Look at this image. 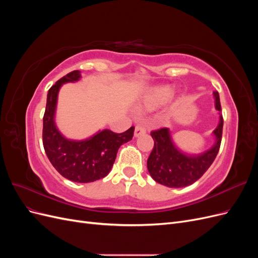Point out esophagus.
<instances>
[{
    "label": "esophagus",
    "mask_w": 258,
    "mask_h": 258,
    "mask_svg": "<svg viewBox=\"0 0 258 258\" xmlns=\"http://www.w3.org/2000/svg\"><path fill=\"white\" fill-rule=\"evenodd\" d=\"M145 132H146V129H145L143 126H141V124H138V126H137L136 129H135V137L138 138V137H140V136L144 135Z\"/></svg>",
    "instance_id": "34e87169"
}]
</instances>
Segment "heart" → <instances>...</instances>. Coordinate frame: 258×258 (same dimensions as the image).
I'll list each match as a JSON object with an SVG mask.
<instances>
[{
    "label": "heart",
    "mask_w": 258,
    "mask_h": 258,
    "mask_svg": "<svg viewBox=\"0 0 258 258\" xmlns=\"http://www.w3.org/2000/svg\"><path fill=\"white\" fill-rule=\"evenodd\" d=\"M171 90L170 87H158L156 88L154 91H152L151 95H148L145 100L143 101L142 107L146 108V110H153L155 107H158L161 104H163L171 96Z\"/></svg>",
    "instance_id": "1"
}]
</instances>
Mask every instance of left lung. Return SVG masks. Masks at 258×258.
I'll use <instances>...</instances> for the list:
<instances>
[{
	"instance_id": "obj_1",
	"label": "left lung",
	"mask_w": 258,
	"mask_h": 258,
	"mask_svg": "<svg viewBox=\"0 0 258 258\" xmlns=\"http://www.w3.org/2000/svg\"><path fill=\"white\" fill-rule=\"evenodd\" d=\"M215 107L222 111L220 95L214 91ZM223 116L220 115V123L214 130L216 142L214 146L199 156H186L178 152L171 141L169 129L160 128L153 130L151 136L154 140V148L147 159V169L156 182L168 187H185L195 183L205 174L212 165L220 151L223 135Z\"/></svg>"
}]
</instances>
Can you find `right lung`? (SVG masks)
I'll use <instances>...</instances> for the list:
<instances>
[{"instance_id": "1", "label": "right lung", "mask_w": 258, "mask_h": 258, "mask_svg": "<svg viewBox=\"0 0 258 258\" xmlns=\"http://www.w3.org/2000/svg\"><path fill=\"white\" fill-rule=\"evenodd\" d=\"M80 77V71L70 72L48 90L43 117V145L51 165L62 176L72 182L90 183L108 174L118 148L132 139L135 127L122 134L106 129L81 142L62 136L53 120L58 91L62 84L76 82Z\"/></svg>"}]
</instances>
